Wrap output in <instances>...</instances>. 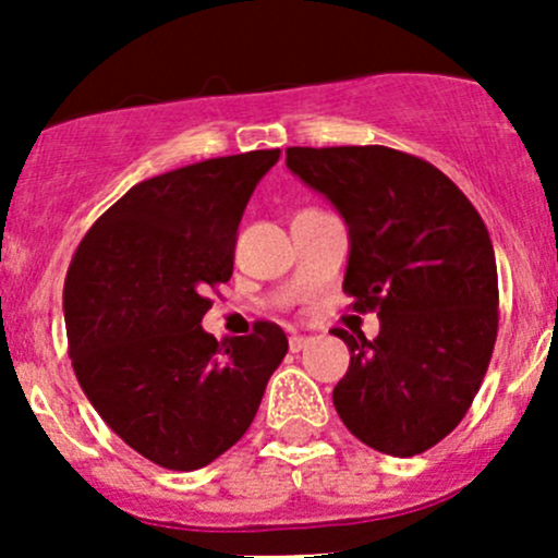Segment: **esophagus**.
<instances>
[{
  "mask_svg": "<svg viewBox=\"0 0 558 558\" xmlns=\"http://www.w3.org/2000/svg\"><path fill=\"white\" fill-rule=\"evenodd\" d=\"M307 342H311V337H305V335H291V337H289L291 353H300L302 348H307Z\"/></svg>",
  "mask_w": 558,
  "mask_h": 558,
  "instance_id": "obj_1",
  "label": "esophagus"
}]
</instances>
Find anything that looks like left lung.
Wrapping results in <instances>:
<instances>
[{"label":"left lung","instance_id":"1","mask_svg":"<svg viewBox=\"0 0 558 558\" xmlns=\"http://www.w3.org/2000/svg\"><path fill=\"white\" fill-rule=\"evenodd\" d=\"M286 167L345 218L342 291L380 335H335L351 367L335 386L364 446L415 456L448 437L483 384L499 326L497 258L481 213L435 165L386 145L286 148Z\"/></svg>","mask_w":558,"mask_h":558}]
</instances>
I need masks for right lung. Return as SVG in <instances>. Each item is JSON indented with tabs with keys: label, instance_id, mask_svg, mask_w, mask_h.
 I'll return each mask as SVG.
<instances>
[{
	"label": "right lung",
	"instance_id": "right-lung-1",
	"mask_svg": "<svg viewBox=\"0 0 558 558\" xmlns=\"http://www.w3.org/2000/svg\"><path fill=\"white\" fill-rule=\"evenodd\" d=\"M280 150L196 161L132 185L94 221L64 280L72 369L105 424L154 464H210L251 426L283 329L221 340L207 291L232 278L238 227Z\"/></svg>",
	"mask_w": 558,
	"mask_h": 558
}]
</instances>
